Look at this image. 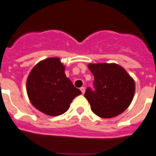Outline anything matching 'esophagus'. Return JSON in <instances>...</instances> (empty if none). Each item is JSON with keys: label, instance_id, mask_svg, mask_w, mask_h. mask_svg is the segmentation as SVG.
Returning <instances> with one entry per match:
<instances>
[{"label": "esophagus", "instance_id": "34e87169", "mask_svg": "<svg viewBox=\"0 0 156 156\" xmlns=\"http://www.w3.org/2000/svg\"><path fill=\"white\" fill-rule=\"evenodd\" d=\"M80 90H81V91H82V94H84V93H85V91H86V88H85L84 86H82V87H81V88H80Z\"/></svg>", "mask_w": 156, "mask_h": 156}]
</instances>
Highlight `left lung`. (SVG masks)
<instances>
[{"label": "left lung", "mask_w": 156, "mask_h": 156, "mask_svg": "<svg viewBox=\"0 0 156 156\" xmlns=\"http://www.w3.org/2000/svg\"><path fill=\"white\" fill-rule=\"evenodd\" d=\"M94 77V90L87 87L85 98L93 112L102 118L122 113L129 106L135 94V82L126 70L117 64H90Z\"/></svg>", "instance_id": "left-lung-1"}]
</instances>
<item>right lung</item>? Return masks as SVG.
Returning <instances> with one entry per match:
<instances>
[{"instance_id": "obj_1", "label": "right lung", "mask_w": 156, "mask_h": 156, "mask_svg": "<svg viewBox=\"0 0 156 156\" xmlns=\"http://www.w3.org/2000/svg\"><path fill=\"white\" fill-rule=\"evenodd\" d=\"M58 58L44 59L34 66L27 80L30 101L38 110L58 116L68 110L75 97L82 94L66 76Z\"/></svg>"}]
</instances>
